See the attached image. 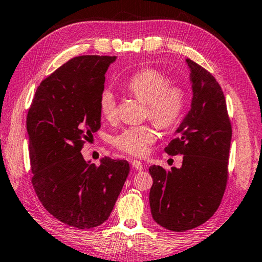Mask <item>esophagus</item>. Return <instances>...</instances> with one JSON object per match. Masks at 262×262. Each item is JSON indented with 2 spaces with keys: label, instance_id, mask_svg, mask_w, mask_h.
<instances>
[{
  "label": "esophagus",
  "instance_id": "34e87169",
  "mask_svg": "<svg viewBox=\"0 0 262 262\" xmlns=\"http://www.w3.org/2000/svg\"><path fill=\"white\" fill-rule=\"evenodd\" d=\"M130 164H132V167L136 170V171H141V170L143 169V165L140 161H135V160L130 161Z\"/></svg>",
  "mask_w": 262,
  "mask_h": 262
}]
</instances>
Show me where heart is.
<instances>
[{
    "mask_svg": "<svg viewBox=\"0 0 262 262\" xmlns=\"http://www.w3.org/2000/svg\"><path fill=\"white\" fill-rule=\"evenodd\" d=\"M127 90L140 101L146 103V116L160 128L168 129L178 122L185 106V92L177 85H169V79L154 69L136 72L127 82ZM99 111L107 120L116 115V101L113 92L105 89L99 95ZM155 124L124 128L113 138V144L120 151L135 157H142L155 142Z\"/></svg>",
    "mask_w": 262,
    "mask_h": 262,
    "instance_id": "1",
    "label": "heart"
}]
</instances>
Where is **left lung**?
<instances>
[{
    "instance_id": "8db88e82",
    "label": "left lung",
    "mask_w": 262,
    "mask_h": 262,
    "mask_svg": "<svg viewBox=\"0 0 262 262\" xmlns=\"http://www.w3.org/2000/svg\"><path fill=\"white\" fill-rule=\"evenodd\" d=\"M192 100L188 114L164 151L183 155L180 169L151 165L149 192L151 215L170 231L184 232L212 217L227 182L232 139L231 121L222 87L215 78L189 58Z\"/></svg>"
}]
</instances>
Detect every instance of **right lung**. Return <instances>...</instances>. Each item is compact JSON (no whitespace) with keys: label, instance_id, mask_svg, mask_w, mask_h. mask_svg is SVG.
<instances>
[{"label":"right lung","instance_id":"obj_1","mask_svg":"<svg viewBox=\"0 0 262 262\" xmlns=\"http://www.w3.org/2000/svg\"><path fill=\"white\" fill-rule=\"evenodd\" d=\"M113 56L72 58L37 87L27 130L36 194L66 225L93 228L111 215L129 173L124 160L86 162L81 148L100 128L99 95Z\"/></svg>","mask_w":262,"mask_h":262}]
</instances>
